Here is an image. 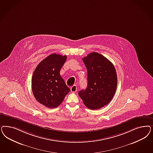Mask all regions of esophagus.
<instances>
[{"label": "esophagus", "mask_w": 153, "mask_h": 153, "mask_svg": "<svg viewBox=\"0 0 153 153\" xmlns=\"http://www.w3.org/2000/svg\"><path fill=\"white\" fill-rule=\"evenodd\" d=\"M70 89H71V91L72 92H75L76 91L77 87H76V86L75 85H74L73 87H71L70 88Z\"/></svg>", "instance_id": "obj_1"}]
</instances>
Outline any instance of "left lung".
I'll list each match as a JSON object with an SVG mask.
<instances>
[{
  "label": "left lung",
  "mask_w": 153,
  "mask_h": 153,
  "mask_svg": "<svg viewBox=\"0 0 153 153\" xmlns=\"http://www.w3.org/2000/svg\"><path fill=\"white\" fill-rule=\"evenodd\" d=\"M83 61L88 71V85L78 94L88 108L99 109L113 98L117 87L116 70L108 59L95 52L84 57Z\"/></svg>",
  "instance_id": "8db88e82"
}]
</instances>
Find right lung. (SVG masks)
<instances>
[{
    "instance_id": "right-lung-1",
    "label": "right lung",
    "mask_w": 153,
    "mask_h": 153,
    "mask_svg": "<svg viewBox=\"0 0 153 153\" xmlns=\"http://www.w3.org/2000/svg\"><path fill=\"white\" fill-rule=\"evenodd\" d=\"M66 58V56L50 54L38 65L33 74L31 88L34 96L47 108L59 106L70 91L59 74Z\"/></svg>"
}]
</instances>
